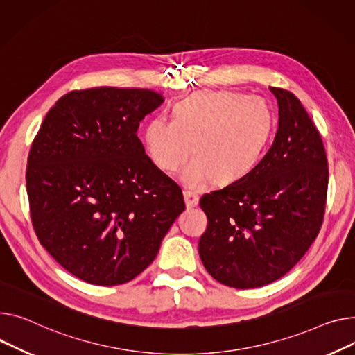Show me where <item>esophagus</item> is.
<instances>
[{"label":"esophagus","mask_w":355,"mask_h":355,"mask_svg":"<svg viewBox=\"0 0 355 355\" xmlns=\"http://www.w3.org/2000/svg\"><path fill=\"white\" fill-rule=\"evenodd\" d=\"M184 200H185V205L188 208H193V207H197L198 204V196L191 193V191H184Z\"/></svg>","instance_id":"1"}]
</instances>
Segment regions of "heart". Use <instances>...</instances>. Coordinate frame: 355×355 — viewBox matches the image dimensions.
<instances>
[{"instance_id": "1", "label": "heart", "mask_w": 355, "mask_h": 355, "mask_svg": "<svg viewBox=\"0 0 355 355\" xmlns=\"http://www.w3.org/2000/svg\"><path fill=\"white\" fill-rule=\"evenodd\" d=\"M272 123V111L263 98L198 91L174 107L173 120L153 118L146 128V148L165 173L180 170L194 148L197 158L182 174L187 187L200 188L209 180L230 184L258 164Z\"/></svg>"}]
</instances>
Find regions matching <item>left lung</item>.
<instances>
[{
	"instance_id": "8db88e82",
	"label": "left lung",
	"mask_w": 355,
	"mask_h": 355,
	"mask_svg": "<svg viewBox=\"0 0 355 355\" xmlns=\"http://www.w3.org/2000/svg\"><path fill=\"white\" fill-rule=\"evenodd\" d=\"M270 89L279 114L272 146L248 174L200 200L208 220L201 261L212 278L239 290L286 275L317 239L325 212L321 135L291 91Z\"/></svg>"
}]
</instances>
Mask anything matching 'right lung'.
I'll return each instance as SVG.
<instances>
[{
	"mask_svg": "<svg viewBox=\"0 0 355 355\" xmlns=\"http://www.w3.org/2000/svg\"><path fill=\"white\" fill-rule=\"evenodd\" d=\"M162 101L148 88L74 89L33 141L26 180L37 239L89 284L120 286L143 272L185 209L181 188L137 135Z\"/></svg>",
	"mask_w": 355,
	"mask_h": 355,
	"instance_id": "right-lung-1",
	"label": "right lung"
}]
</instances>
